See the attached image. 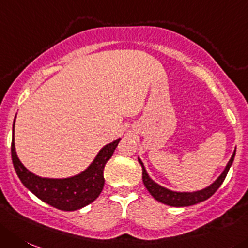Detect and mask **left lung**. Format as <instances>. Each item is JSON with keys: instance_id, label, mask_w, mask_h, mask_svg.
<instances>
[{"instance_id": "left-lung-1", "label": "left lung", "mask_w": 248, "mask_h": 248, "mask_svg": "<svg viewBox=\"0 0 248 248\" xmlns=\"http://www.w3.org/2000/svg\"><path fill=\"white\" fill-rule=\"evenodd\" d=\"M233 158H235V152H233L232 156L229 160L228 165H226L225 170L223 171L220 176L218 177V180L214 182V184L210 185L207 188L202 189V191L197 192H173L170 191L168 188H164V187L159 186L158 184L153 181L149 176H148L147 171H145L144 165L140 161V159H138L140 164L142 165V177H143V184H144L145 188L149 191V193L152 194L153 197L155 198L158 202L164 203V204L171 205V207H188V205L197 204V203L203 202V201L208 200L209 197H212L215 192L218 191L219 187L221 186V184L225 180L226 175L229 172V169H230L231 164H232Z\"/></svg>"}]
</instances>
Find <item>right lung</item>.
<instances>
[{
    "mask_svg": "<svg viewBox=\"0 0 248 248\" xmlns=\"http://www.w3.org/2000/svg\"><path fill=\"white\" fill-rule=\"evenodd\" d=\"M120 140H116L105 145L84 172L69 179H43L30 172L18 159L15 148V137H12L11 153L16 172L22 184L30 192H33L39 200L57 209L71 212L90 204L99 197L105 184L104 168L112 156Z\"/></svg>",
    "mask_w": 248,
    "mask_h": 248,
    "instance_id": "obj_1",
    "label": "right lung"
}]
</instances>
